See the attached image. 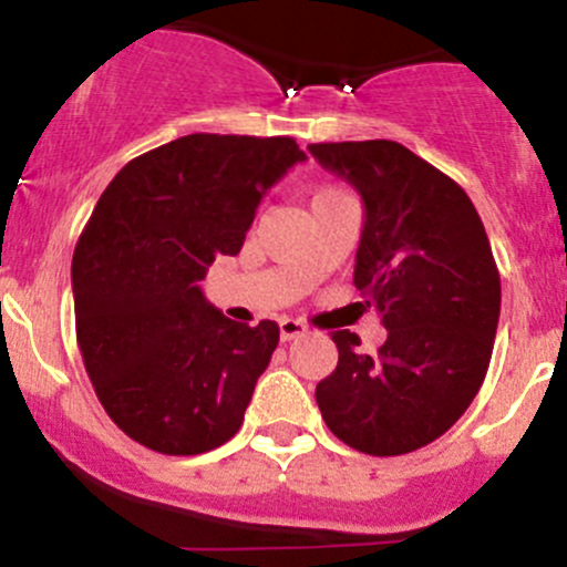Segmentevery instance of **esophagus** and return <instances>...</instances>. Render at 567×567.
<instances>
[{
	"label": "esophagus",
	"instance_id": "obj_1",
	"mask_svg": "<svg viewBox=\"0 0 567 567\" xmlns=\"http://www.w3.org/2000/svg\"><path fill=\"white\" fill-rule=\"evenodd\" d=\"M307 326L301 323V320H296V318H282L279 320V337H282V342H290V340H296V337H305L307 334Z\"/></svg>",
	"mask_w": 567,
	"mask_h": 567
}]
</instances>
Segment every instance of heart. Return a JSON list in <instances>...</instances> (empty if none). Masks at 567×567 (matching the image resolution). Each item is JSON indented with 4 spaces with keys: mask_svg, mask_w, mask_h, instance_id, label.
I'll return each instance as SVG.
<instances>
[{
    "mask_svg": "<svg viewBox=\"0 0 567 567\" xmlns=\"http://www.w3.org/2000/svg\"><path fill=\"white\" fill-rule=\"evenodd\" d=\"M326 194H337V188H323V192H318L316 197H326Z\"/></svg>",
    "mask_w": 567,
    "mask_h": 567,
    "instance_id": "1",
    "label": "heart"
}]
</instances>
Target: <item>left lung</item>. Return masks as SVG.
I'll return each mask as SVG.
<instances>
[{
    "instance_id": "1",
    "label": "left lung",
    "mask_w": 567,
    "mask_h": 567,
    "mask_svg": "<svg viewBox=\"0 0 567 567\" xmlns=\"http://www.w3.org/2000/svg\"><path fill=\"white\" fill-rule=\"evenodd\" d=\"M307 151L364 203L353 285L381 312L386 342L359 351L331 331L340 359L316 386L326 425L368 455L436 442L480 392L494 351L502 285L466 192L400 142H318Z\"/></svg>"
}]
</instances>
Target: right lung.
<instances>
[{"label": "right lung", "instance_id": "add662e5", "mask_svg": "<svg viewBox=\"0 0 567 567\" xmlns=\"http://www.w3.org/2000/svg\"><path fill=\"white\" fill-rule=\"evenodd\" d=\"M290 136L188 134L125 164L73 251L84 370L142 447L199 455L238 433L279 326L225 318L199 290L238 255L262 194L296 162Z\"/></svg>", "mask_w": 567, "mask_h": 567}]
</instances>
